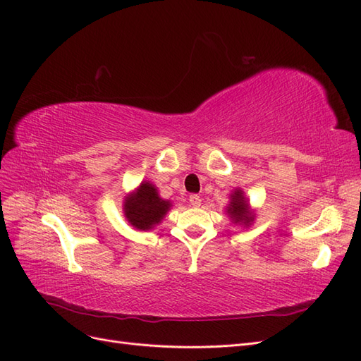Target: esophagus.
<instances>
[{
    "label": "esophagus",
    "instance_id": "esophagus-1",
    "mask_svg": "<svg viewBox=\"0 0 361 361\" xmlns=\"http://www.w3.org/2000/svg\"><path fill=\"white\" fill-rule=\"evenodd\" d=\"M189 202H190L192 207H200V205H201V197H200V195H197V193H193V195H190V197H189Z\"/></svg>",
    "mask_w": 361,
    "mask_h": 361
}]
</instances>
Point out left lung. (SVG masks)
I'll use <instances>...</instances> for the list:
<instances>
[{
    "instance_id": "1",
    "label": "left lung",
    "mask_w": 361,
    "mask_h": 361,
    "mask_svg": "<svg viewBox=\"0 0 361 361\" xmlns=\"http://www.w3.org/2000/svg\"><path fill=\"white\" fill-rule=\"evenodd\" d=\"M230 204L226 205V213L231 218L234 224H245L250 225L254 221V213L250 212V204L248 200L245 198L243 190L235 189L230 195Z\"/></svg>"
}]
</instances>
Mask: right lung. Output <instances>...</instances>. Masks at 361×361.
Listing matches in <instances>:
<instances>
[{
	"instance_id": "obj_1",
	"label": "right lung",
	"mask_w": 361,
	"mask_h": 361,
	"mask_svg": "<svg viewBox=\"0 0 361 361\" xmlns=\"http://www.w3.org/2000/svg\"><path fill=\"white\" fill-rule=\"evenodd\" d=\"M171 201L159 197L157 188L149 181H143L140 186L126 197L123 214L127 221L137 230H151L161 222L171 209Z\"/></svg>"
}]
</instances>
